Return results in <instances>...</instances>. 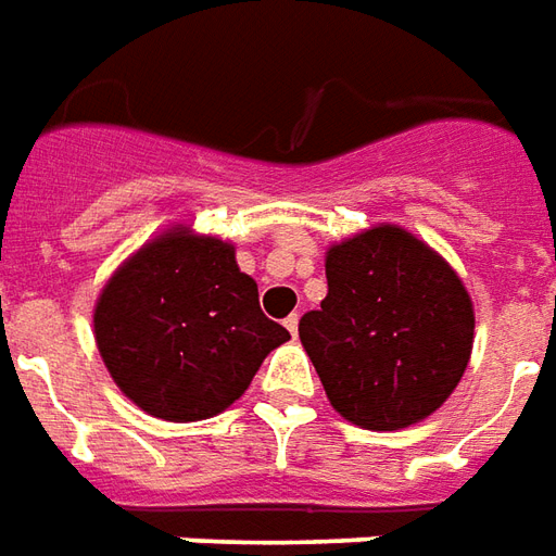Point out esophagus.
<instances>
[{
	"label": "esophagus",
	"mask_w": 556,
	"mask_h": 556,
	"mask_svg": "<svg viewBox=\"0 0 556 556\" xmlns=\"http://www.w3.org/2000/svg\"><path fill=\"white\" fill-rule=\"evenodd\" d=\"M285 326H287V332L296 338V332H299V314H290V317H287V320H285Z\"/></svg>",
	"instance_id": "obj_1"
}]
</instances>
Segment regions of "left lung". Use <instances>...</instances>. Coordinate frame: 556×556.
Masks as SVG:
<instances>
[{"mask_svg": "<svg viewBox=\"0 0 556 556\" xmlns=\"http://www.w3.org/2000/svg\"><path fill=\"white\" fill-rule=\"evenodd\" d=\"M326 281L299 338L334 410L368 431L440 410L473 350V299L458 271L410 230L377 224L329 245Z\"/></svg>", "mask_w": 556, "mask_h": 556, "instance_id": "8db88e82", "label": "left lung"}]
</instances>
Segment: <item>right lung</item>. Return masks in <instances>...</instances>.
Segmentation results:
<instances>
[{
	"label": "right lung",
	"mask_w": 556,
	"mask_h": 556,
	"mask_svg": "<svg viewBox=\"0 0 556 556\" xmlns=\"http://www.w3.org/2000/svg\"><path fill=\"white\" fill-rule=\"evenodd\" d=\"M96 344L113 383L164 422L224 413L290 332L260 311L236 248L173 224L134 251L98 293Z\"/></svg>",
	"instance_id": "obj_1"
}]
</instances>
